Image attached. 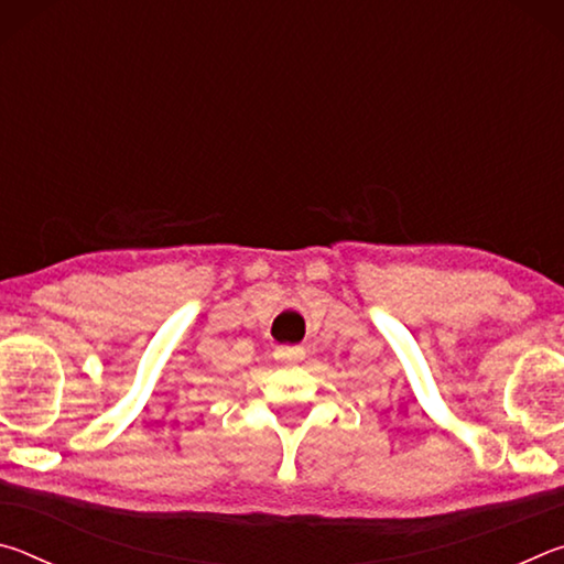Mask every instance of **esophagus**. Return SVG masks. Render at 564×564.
Listing matches in <instances>:
<instances>
[{"label":"esophagus","instance_id":"obj_1","mask_svg":"<svg viewBox=\"0 0 564 564\" xmlns=\"http://www.w3.org/2000/svg\"><path fill=\"white\" fill-rule=\"evenodd\" d=\"M275 358L283 362H299L305 358V350L301 346H281L275 348Z\"/></svg>","mask_w":564,"mask_h":564}]
</instances>
